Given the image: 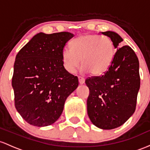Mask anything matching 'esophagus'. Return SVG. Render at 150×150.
<instances>
[{"instance_id":"esophagus-1","label":"esophagus","mask_w":150,"mask_h":150,"mask_svg":"<svg viewBox=\"0 0 150 150\" xmlns=\"http://www.w3.org/2000/svg\"><path fill=\"white\" fill-rule=\"evenodd\" d=\"M78 79H79V81L80 84L84 83V82H85V79H84L83 77L78 76Z\"/></svg>"}]
</instances>
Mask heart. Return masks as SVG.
Listing matches in <instances>:
<instances>
[{
    "instance_id": "heart-1",
    "label": "heart",
    "mask_w": 150,
    "mask_h": 150,
    "mask_svg": "<svg viewBox=\"0 0 150 150\" xmlns=\"http://www.w3.org/2000/svg\"><path fill=\"white\" fill-rule=\"evenodd\" d=\"M115 56L113 42L107 36L86 34L71 42V49L65 47L62 58L65 69L74 73L81 62L82 71L95 76L107 71Z\"/></svg>"
}]
</instances>
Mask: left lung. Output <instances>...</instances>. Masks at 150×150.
Wrapping results in <instances>:
<instances>
[{
  "mask_svg": "<svg viewBox=\"0 0 150 150\" xmlns=\"http://www.w3.org/2000/svg\"><path fill=\"white\" fill-rule=\"evenodd\" d=\"M101 33L111 39L117 50L107 71L86 79L89 88L87 112L94 125L111 129L125 123L135 110L140 86L139 61L130 47H119L123 40L118 34Z\"/></svg>",
  "mask_w": 150,
  "mask_h": 150,
  "instance_id": "8db88e82",
  "label": "left lung"
}]
</instances>
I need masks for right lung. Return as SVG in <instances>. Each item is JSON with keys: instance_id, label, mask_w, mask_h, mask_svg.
Here are the masks:
<instances>
[{"instance_id": "add662e5", "label": "right lung", "mask_w": 150, "mask_h": 150, "mask_svg": "<svg viewBox=\"0 0 150 150\" xmlns=\"http://www.w3.org/2000/svg\"><path fill=\"white\" fill-rule=\"evenodd\" d=\"M74 34L35 35L18 53L12 86L15 106L27 122L45 127L58 120L67 97L79 86L78 77L65 69L62 52Z\"/></svg>"}]
</instances>
